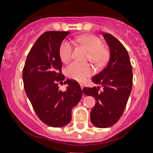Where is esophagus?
Returning a JSON list of instances; mask_svg holds the SVG:
<instances>
[{
    "label": "esophagus",
    "mask_w": 153,
    "mask_h": 153,
    "mask_svg": "<svg viewBox=\"0 0 153 153\" xmlns=\"http://www.w3.org/2000/svg\"><path fill=\"white\" fill-rule=\"evenodd\" d=\"M80 88H81V89H82L84 88V85H83V84H82V83H80Z\"/></svg>",
    "instance_id": "esophagus-1"
}]
</instances>
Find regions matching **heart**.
<instances>
[{"label":"heart","instance_id":"b5f03b06","mask_svg":"<svg viewBox=\"0 0 153 153\" xmlns=\"http://www.w3.org/2000/svg\"><path fill=\"white\" fill-rule=\"evenodd\" d=\"M75 42L88 52V59L98 68H102L108 62L110 51L103 46L102 41L94 35L80 36L75 39ZM73 48L68 41H63L59 47V57L63 63L69 62L73 56ZM93 68L89 64L73 62L65 69V75L69 78L82 82L92 75Z\"/></svg>","mask_w":153,"mask_h":153}]
</instances>
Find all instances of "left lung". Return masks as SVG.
<instances>
[{
    "label": "left lung",
    "instance_id": "8db88e82",
    "mask_svg": "<svg viewBox=\"0 0 153 153\" xmlns=\"http://www.w3.org/2000/svg\"><path fill=\"white\" fill-rule=\"evenodd\" d=\"M102 34L110 49L108 65L101 73L93 77L98 86L84 88L82 92L92 96L96 104L91 111V121L96 127L106 128L116 124L125 109L132 88V67L126 48L113 35Z\"/></svg>",
    "mask_w": 153,
    "mask_h": 153
}]
</instances>
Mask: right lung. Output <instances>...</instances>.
Wrapping results in <instances>:
<instances>
[{"label":"right lung","instance_id":"add662e5","mask_svg":"<svg viewBox=\"0 0 153 153\" xmlns=\"http://www.w3.org/2000/svg\"><path fill=\"white\" fill-rule=\"evenodd\" d=\"M69 31H47L37 39L26 57L23 69L25 92L40 120L52 127H62L71 122V110L81 99L78 82L67 79L62 91V64L59 47Z\"/></svg>","mask_w":153,"mask_h":153}]
</instances>
